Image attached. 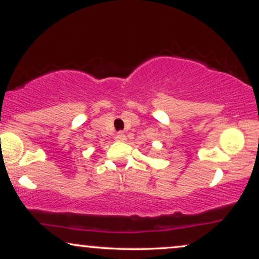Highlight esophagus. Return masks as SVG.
Instances as JSON below:
<instances>
[{
	"label": "esophagus",
	"instance_id": "obj_1",
	"mask_svg": "<svg viewBox=\"0 0 259 259\" xmlns=\"http://www.w3.org/2000/svg\"><path fill=\"white\" fill-rule=\"evenodd\" d=\"M115 140H117V141H125L126 140V136H125V134H123V133H118L117 135H115Z\"/></svg>",
	"mask_w": 259,
	"mask_h": 259
}]
</instances>
